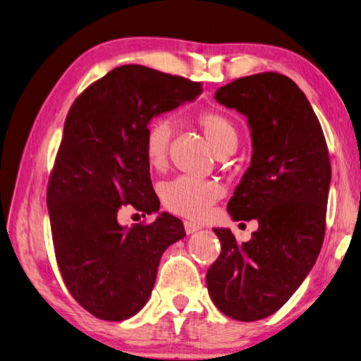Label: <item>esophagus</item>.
Instances as JSON below:
<instances>
[{
    "instance_id": "esophagus-1",
    "label": "esophagus",
    "mask_w": 361,
    "mask_h": 361,
    "mask_svg": "<svg viewBox=\"0 0 361 361\" xmlns=\"http://www.w3.org/2000/svg\"><path fill=\"white\" fill-rule=\"evenodd\" d=\"M200 228H202V227H200L199 224H195V222H191V221H185V231H186V233H188V235H191V233L199 232Z\"/></svg>"
}]
</instances>
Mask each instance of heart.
<instances>
[{
    "instance_id": "heart-1",
    "label": "heart",
    "mask_w": 361,
    "mask_h": 361,
    "mask_svg": "<svg viewBox=\"0 0 361 361\" xmlns=\"http://www.w3.org/2000/svg\"><path fill=\"white\" fill-rule=\"evenodd\" d=\"M199 124L216 153L224 156L235 152L238 145V129L231 118L218 112H203L199 115ZM172 135L173 123L169 118H158L149 124L145 135V156L153 169L166 166ZM222 194L224 189L218 183L191 176H178L164 183L161 188V199L166 208L191 219L205 218Z\"/></svg>"
}]
</instances>
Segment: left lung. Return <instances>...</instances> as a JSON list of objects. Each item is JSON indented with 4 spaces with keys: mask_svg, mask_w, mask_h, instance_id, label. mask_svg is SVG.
Segmentation results:
<instances>
[{
    "mask_svg": "<svg viewBox=\"0 0 361 361\" xmlns=\"http://www.w3.org/2000/svg\"><path fill=\"white\" fill-rule=\"evenodd\" d=\"M221 106L247 118L251 166L228 200L233 221L259 222L249 241H221L207 287L227 317L254 322L276 312L310 274L325 235L331 166L316 114L289 77L262 72L221 87Z\"/></svg>",
    "mask_w": 361,
    "mask_h": 361,
    "instance_id": "1",
    "label": "left lung"
}]
</instances>
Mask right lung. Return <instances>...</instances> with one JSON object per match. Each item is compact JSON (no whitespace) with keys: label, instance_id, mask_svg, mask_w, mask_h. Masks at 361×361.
Wrapping results in <instances>:
<instances>
[{"label":"right lung","instance_id":"right-lung-1","mask_svg":"<svg viewBox=\"0 0 361 361\" xmlns=\"http://www.w3.org/2000/svg\"><path fill=\"white\" fill-rule=\"evenodd\" d=\"M202 85L140 64H124L83 91L68 114L47 189L51 237L71 295L102 320H124L152 295L166 249L185 238L162 212L148 226H121L133 205L159 212L145 135L154 116L192 102Z\"/></svg>","mask_w":361,"mask_h":361}]
</instances>
